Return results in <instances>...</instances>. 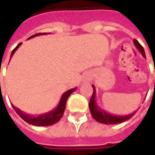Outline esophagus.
<instances>
[{
	"label": "esophagus",
	"mask_w": 155,
	"mask_h": 155,
	"mask_svg": "<svg viewBox=\"0 0 155 155\" xmlns=\"http://www.w3.org/2000/svg\"><path fill=\"white\" fill-rule=\"evenodd\" d=\"M91 80H92V74L91 72H86L85 74L84 75V77H83V81L84 82L90 83Z\"/></svg>",
	"instance_id": "obj_1"
}]
</instances>
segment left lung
<instances>
[{"instance_id":"8db88e82","label":"left lung","mask_w":155,"mask_h":155,"mask_svg":"<svg viewBox=\"0 0 155 155\" xmlns=\"http://www.w3.org/2000/svg\"><path fill=\"white\" fill-rule=\"evenodd\" d=\"M134 44L136 46V48L140 51L141 55L144 58H146L143 47L140 45V43L136 39H134ZM92 88L93 94L91 96V98L90 100L89 108L91 110V116L97 122H100V123H104V124H117V123H121L122 122L128 121L135 114L136 111H134L131 114H128V115H125V116H116V115H111L109 112L104 111L102 109H100L97 104V102H96V89H95V86L92 85Z\"/></svg>"}]
</instances>
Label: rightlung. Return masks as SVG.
I'll list each match as a JSON object with an SVG mask.
<instances>
[{
    "instance_id": "add662e5",
    "label": "right lung",
    "mask_w": 155,
    "mask_h": 155,
    "mask_svg": "<svg viewBox=\"0 0 155 155\" xmlns=\"http://www.w3.org/2000/svg\"><path fill=\"white\" fill-rule=\"evenodd\" d=\"M42 34H46V33H37V34H34L33 36L29 37L28 39H32L35 36H39V35H42ZM22 43H20L19 45H17L15 47V49L12 51V53H11V56H10V58L13 57L14 53L15 52V51L21 46V45ZM77 90V88H73V89H71L67 91L64 93L60 98V101L58 104L57 105V107L54 109V110H51L47 113H45V114H41V115H38V116H33V115H28L27 113H24L22 112L20 109L16 108L15 105L12 104V107L14 108V110L16 111V113L21 116V118L27 122V123L31 124V125H34V126H42V127H45V126H51V125H53L57 122H58L61 118H62L63 115H64V110H65V105H66V102H67V99L70 97V95L72 92H74L75 91Z\"/></svg>"
}]
</instances>
